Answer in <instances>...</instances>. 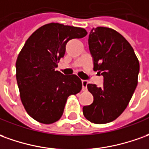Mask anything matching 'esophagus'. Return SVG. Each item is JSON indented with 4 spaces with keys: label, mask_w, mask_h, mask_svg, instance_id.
<instances>
[{
    "label": "esophagus",
    "mask_w": 149,
    "mask_h": 149,
    "mask_svg": "<svg viewBox=\"0 0 149 149\" xmlns=\"http://www.w3.org/2000/svg\"><path fill=\"white\" fill-rule=\"evenodd\" d=\"M87 85H88V81L82 80V90L83 91H87Z\"/></svg>",
    "instance_id": "obj_1"
}]
</instances>
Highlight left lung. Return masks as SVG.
Masks as SVG:
<instances>
[{
  "label": "left lung",
  "instance_id": "left-lung-1",
  "mask_svg": "<svg viewBox=\"0 0 149 149\" xmlns=\"http://www.w3.org/2000/svg\"><path fill=\"white\" fill-rule=\"evenodd\" d=\"M93 70L104 77L103 87L87 85L93 102L83 108L91 123L104 124L119 117L129 104L138 84L139 63L129 42L115 30L98 26L88 37Z\"/></svg>",
  "mask_w": 149,
  "mask_h": 149
}]
</instances>
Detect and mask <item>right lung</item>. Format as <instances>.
<instances>
[{"mask_svg":"<svg viewBox=\"0 0 149 149\" xmlns=\"http://www.w3.org/2000/svg\"><path fill=\"white\" fill-rule=\"evenodd\" d=\"M81 27L49 23L30 36L16 61V79L26 111L39 123L51 124L61 118L69 96L82 89L75 74L55 70L64 57L65 45L72 39L84 37Z\"/></svg>","mask_w":149,"mask_h":149,"instance_id":"right-lung-1","label":"right lung"}]
</instances>
